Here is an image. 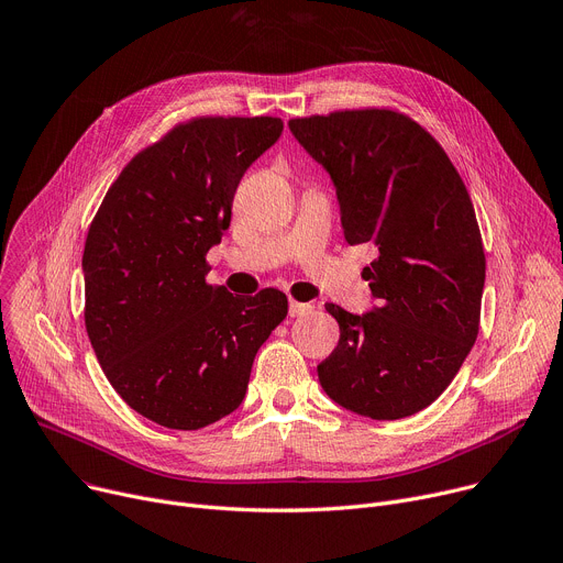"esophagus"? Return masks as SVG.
<instances>
[{
  "mask_svg": "<svg viewBox=\"0 0 563 563\" xmlns=\"http://www.w3.org/2000/svg\"><path fill=\"white\" fill-rule=\"evenodd\" d=\"M314 308H312V303H301V301H289V317L291 319H296V317H306V314H310Z\"/></svg>",
  "mask_w": 563,
  "mask_h": 563,
  "instance_id": "34e87169",
  "label": "esophagus"
}]
</instances>
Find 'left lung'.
Returning a JSON list of instances; mask_svg holds the SVG:
<instances>
[{
    "label": "left lung",
    "mask_w": 563,
    "mask_h": 563,
    "mask_svg": "<svg viewBox=\"0 0 563 563\" xmlns=\"http://www.w3.org/2000/svg\"><path fill=\"white\" fill-rule=\"evenodd\" d=\"M330 174L349 244H373L364 267L376 306L325 303L336 349L317 366L323 391L355 415H417L453 383L479 330L484 249L466 185L441 144L389 108L289 120Z\"/></svg>",
    "instance_id": "1"
}]
</instances>
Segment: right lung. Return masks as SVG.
Masks as SVG:
<instances>
[{
  "label": "right lung",
  "instance_id": "add662e5",
  "mask_svg": "<svg viewBox=\"0 0 563 563\" xmlns=\"http://www.w3.org/2000/svg\"><path fill=\"white\" fill-rule=\"evenodd\" d=\"M278 118H195L110 185L84 249L86 330L124 402L172 430L240 407L257 349L287 296L208 285L206 253L231 227L244 172L280 137Z\"/></svg>",
  "mask_w": 563,
  "mask_h": 563
}]
</instances>
